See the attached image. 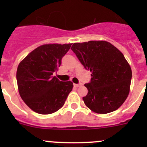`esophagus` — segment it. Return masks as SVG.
I'll use <instances>...</instances> for the list:
<instances>
[{"label": "esophagus", "instance_id": "34e87169", "mask_svg": "<svg viewBox=\"0 0 147 147\" xmlns=\"http://www.w3.org/2000/svg\"><path fill=\"white\" fill-rule=\"evenodd\" d=\"M82 84H74V86L76 87H80V86H82Z\"/></svg>", "mask_w": 147, "mask_h": 147}]
</instances>
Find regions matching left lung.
Segmentation results:
<instances>
[{
    "label": "left lung",
    "mask_w": 147,
    "mask_h": 147,
    "mask_svg": "<svg viewBox=\"0 0 147 147\" xmlns=\"http://www.w3.org/2000/svg\"><path fill=\"white\" fill-rule=\"evenodd\" d=\"M71 50L92 72L91 80L84 84L88 90L82 98L86 106L98 114L117 110L128 97L132 76L124 55L102 40L74 43Z\"/></svg>",
    "instance_id": "1"
}]
</instances>
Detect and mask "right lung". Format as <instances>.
I'll return each mask as SVG.
<instances>
[{
    "mask_svg": "<svg viewBox=\"0 0 147 147\" xmlns=\"http://www.w3.org/2000/svg\"><path fill=\"white\" fill-rule=\"evenodd\" d=\"M72 44H46L32 50L20 63L16 79L20 95L34 112L49 115L64 105L73 83L62 82L53 72Z\"/></svg>",
    "mask_w": 147,
    "mask_h": 147,
    "instance_id": "obj_1",
    "label": "right lung"
}]
</instances>
